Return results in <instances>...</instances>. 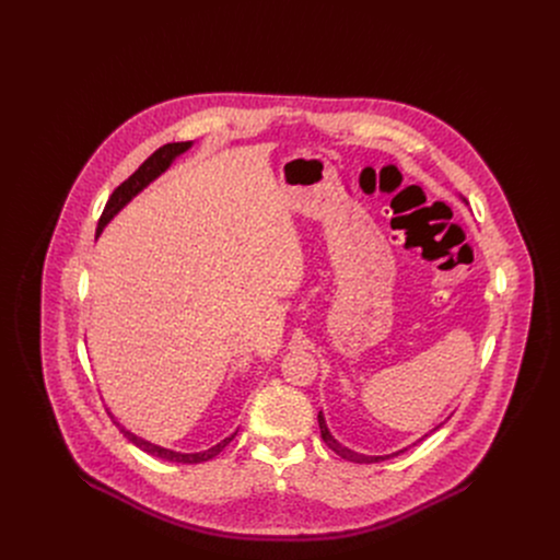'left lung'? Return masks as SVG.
I'll list each match as a JSON object with an SVG mask.
<instances>
[{
	"instance_id": "8db88e82",
	"label": "left lung",
	"mask_w": 560,
	"mask_h": 560,
	"mask_svg": "<svg viewBox=\"0 0 560 560\" xmlns=\"http://www.w3.org/2000/svg\"><path fill=\"white\" fill-rule=\"evenodd\" d=\"M318 428H322V439L326 441V445L332 450V452H337L341 458H346V460H352V463H381V460H387V458H392V456H398V454H404L408 447H412V445H417L419 441H423V439H428L432 432H436L443 423H439L436 428H432L428 434H423L417 443H412V445H408V447H404V450H396V452H392V454H381V456H372V454H361V452H354V450H350V447H346L343 443H339L335 436H332V432L328 430V423H326V417H324V412H318ZM450 419V417H447Z\"/></svg>"
}]
</instances>
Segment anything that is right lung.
<instances>
[{
  "mask_svg": "<svg viewBox=\"0 0 560 560\" xmlns=\"http://www.w3.org/2000/svg\"><path fill=\"white\" fill-rule=\"evenodd\" d=\"M192 145H195V141H179V143H166V145L159 148L156 152H152V154L145 159V162L139 166V171H137L132 177H128V179L110 195V199H108V203H106V208H104V212H102V219H100V223H97V236L104 232V228H106L139 192H143L154 179L162 177V175L175 164V159L182 156L184 152H188ZM108 415H110L113 423L124 432V436H126L130 443H135L139 450H143L145 454H150V456H154V458L171 460V463L195 465V463L210 460V458H214V456L236 436V432H232L230 436H225V439L219 441L217 445H212V447H208V450H201V452H177V450H168V447H162V445L150 443V441L137 436V434L130 432L124 423H119L117 417H115L110 410H108Z\"/></svg>",
  "mask_w": 560,
  "mask_h": 560,
  "instance_id": "add662e5",
  "label": "right lung"
}]
</instances>
